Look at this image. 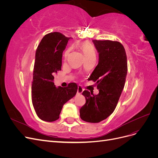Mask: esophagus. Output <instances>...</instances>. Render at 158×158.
I'll list each match as a JSON object with an SVG mask.
<instances>
[{
	"label": "esophagus",
	"mask_w": 158,
	"mask_h": 158,
	"mask_svg": "<svg viewBox=\"0 0 158 158\" xmlns=\"http://www.w3.org/2000/svg\"><path fill=\"white\" fill-rule=\"evenodd\" d=\"M83 91H84V89H83V88L80 86V85H79L78 86V90H77V93L78 94H82V92H83Z\"/></svg>",
	"instance_id": "1"
}]
</instances>
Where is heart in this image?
<instances>
[{
  "mask_svg": "<svg viewBox=\"0 0 158 158\" xmlns=\"http://www.w3.org/2000/svg\"><path fill=\"white\" fill-rule=\"evenodd\" d=\"M80 48L83 52L85 59H90V58H95V56H96L95 47H94L93 45L89 44V43H88V42L83 43V44H81ZM69 52H70L69 49L66 51L64 53L65 57L68 56Z\"/></svg>",
  "mask_w": 158,
  "mask_h": 158,
  "instance_id": "obj_1",
  "label": "heart"
}]
</instances>
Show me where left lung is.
Masks as SVG:
<instances>
[{"mask_svg": "<svg viewBox=\"0 0 158 158\" xmlns=\"http://www.w3.org/2000/svg\"><path fill=\"white\" fill-rule=\"evenodd\" d=\"M92 41L99 53V61L88 79L96 82L99 94L84 91L85 103L80 109V116L85 122L97 123L111 115L116 108L125 86L127 58L125 48L118 41Z\"/></svg>", "mask_w": 158, "mask_h": 158, "instance_id": "obj_1", "label": "left lung"}]
</instances>
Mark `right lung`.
Wrapping results in <instances>:
<instances>
[{
  "instance_id": "add662e5",
  "label": "right lung",
  "mask_w": 158,
  "mask_h": 158,
  "mask_svg": "<svg viewBox=\"0 0 158 158\" xmlns=\"http://www.w3.org/2000/svg\"><path fill=\"white\" fill-rule=\"evenodd\" d=\"M70 39L59 32L48 33L43 37L35 52L31 99L37 115L43 121L59 119L64 104L77 92L76 83L56 88L53 82V75L61 70L63 52Z\"/></svg>"
}]
</instances>
